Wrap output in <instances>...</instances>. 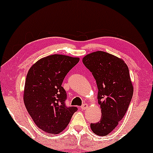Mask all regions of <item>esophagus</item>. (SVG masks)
I'll list each match as a JSON object with an SVG mask.
<instances>
[{"label":"esophagus","instance_id":"1","mask_svg":"<svg viewBox=\"0 0 153 153\" xmlns=\"http://www.w3.org/2000/svg\"><path fill=\"white\" fill-rule=\"evenodd\" d=\"M88 107V104H86V103L83 104V105H82V106H81V110H85V109H86L87 107Z\"/></svg>","mask_w":153,"mask_h":153}]
</instances>
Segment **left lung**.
<instances>
[{"label":"left lung","mask_w":153,"mask_h":153,"mask_svg":"<svg viewBox=\"0 0 153 153\" xmlns=\"http://www.w3.org/2000/svg\"><path fill=\"white\" fill-rule=\"evenodd\" d=\"M83 63L93 75L98 88V103L102 117L91 123L95 134L105 137L117 126L128 110L134 88L126 64L105 51H95L83 58Z\"/></svg>","instance_id":"obj_1"}]
</instances>
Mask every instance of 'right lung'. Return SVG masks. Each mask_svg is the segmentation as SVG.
<instances>
[{"instance_id":"add662e5","label":"right lung","mask_w":153,"mask_h":153,"mask_svg":"<svg viewBox=\"0 0 153 153\" xmlns=\"http://www.w3.org/2000/svg\"><path fill=\"white\" fill-rule=\"evenodd\" d=\"M80 59L53 54L41 59L30 68L25 80L24 102L39 128L56 134L67 127L76 107H67V94L62 86L68 72Z\"/></svg>"}]
</instances>
